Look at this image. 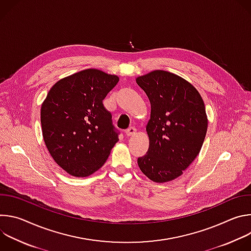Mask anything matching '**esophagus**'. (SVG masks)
Returning a JSON list of instances; mask_svg holds the SVG:
<instances>
[{"label": "esophagus", "mask_w": 251, "mask_h": 251, "mask_svg": "<svg viewBox=\"0 0 251 251\" xmlns=\"http://www.w3.org/2000/svg\"><path fill=\"white\" fill-rule=\"evenodd\" d=\"M127 136H133L136 134V128L135 127H129L126 131H125Z\"/></svg>", "instance_id": "esophagus-1"}]
</instances>
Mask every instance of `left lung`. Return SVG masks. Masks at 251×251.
Segmentation results:
<instances>
[{
    "instance_id": "left-lung-1",
    "label": "left lung",
    "mask_w": 251,
    "mask_h": 251,
    "mask_svg": "<svg viewBox=\"0 0 251 251\" xmlns=\"http://www.w3.org/2000/svg\"><path fill=\"white\" fill-rule=\"evenodd\" d=\"M151 103L146 126L149 149L138 158L142 173L155 183L180 176L199 155L207 130L203 100L189 81L165 70L136 78Z\"/></svg>"
}]
</instances>
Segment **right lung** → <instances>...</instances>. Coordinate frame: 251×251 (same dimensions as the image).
Masks as SVG:
<instances>
[{"mask_svg":"<svg viewBox=\"0 0 251 251\" xmlns=\"http://www.w3.org/2000/svg\"><path fill=\"white\" fill-rule=\"evenodd\" d=\"M118 81L117 75L88 68L58 80L44 100V141L69 175L83 177L99 170L118 142L111 114L102 103Z\"/></svg>","mask_w":251,"mask_h":251,"instance_id":"obj_1","label":"right lung"}]
</instances>
